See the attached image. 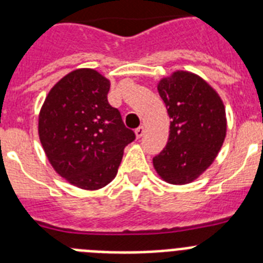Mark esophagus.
<instances>
[{
	"label": "esophagus",
	"mask_w": 263,
	"mask_h": 263,
	"mask_svg": "<svg viewBox=\"0 0 263 263\" xmlns=\"http://www.w3.org/2000/svg\"><path fill=\"white\" fill-rule=\"evenodd\" d=\"M143 134H145V126H142V125H141V126H138L136 129L137 138H141V137H142Z\"/></svg>",
	"instance_id": "esophagus-1"
}]
</instances>
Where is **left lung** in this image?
Here are the masks:
<instances>
[{"label": "left lung", "mask_w": 263, "mask_h": 263, "mask_svg": "<svg viewBox=\"0 0 263 263\" xmlns=\"http://www.w3.org/2000/svg\"><path fill=\"white\" fill-rule=\"evenodd\" d=\"M158 92L171 122L166 147L153 164L164 182L188 184L213 163L224 143L225 106L204 79L188 71L162 79Z\"/></svg>", "instance_id": "8db88e82"}]
</instances>
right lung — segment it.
Returning a JSON list of instances; mask_svg holds the SVG:
<instances>
[{
	"mask_svg": "<svg viewBox=\"0 0 263 263\" xmlns=\"http://www.w3.org/2000/svg\"><path fill=\"white\" fill-rule=\"evenodd\" d=\"M109 88L110 81L95 69H75L51 88L39 113V139L48 162L81 190L109 184L124 148L136 138L108 103Z\"/></svg>",
	"mask_w": 263,
	"mask_h": 263,
	"instance_id": "right-lung-1",
	"label": "right lung"
}]
</instances>
